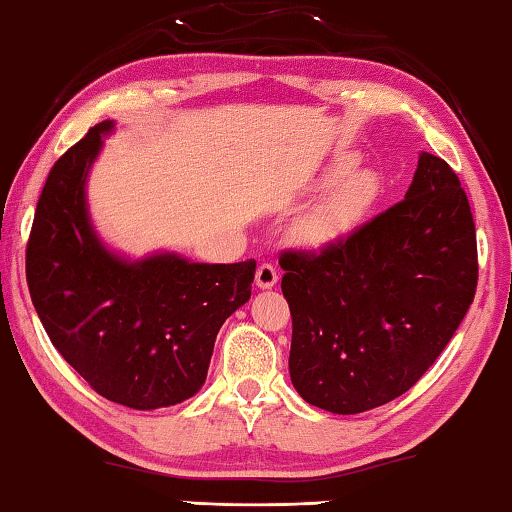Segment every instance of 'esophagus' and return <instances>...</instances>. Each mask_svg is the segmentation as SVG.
Returning <instances> with one entry per match:
<instances>
[{
    "label": "esophagus",
    "instance_id": "1",
    "mask_svg": "<svg viewBox=\"0 0 512 512\" xmlns=\"http://www.w3.org/2000/svg\"><path fill=\"white\" fill-rule=\"evenodd\" d=\"M277 280H280V273L275 271L273 264L264 262V264H259V266H257V273H255V284H257L259 289H271V287H275Z\"/></svg>",
    "mask_w": 512,
    "mask_h": 512
}]
</instances>
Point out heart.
<instances>
[{"label":"heart","mask_w":512,"mask_h":512,"mask_svg":"<svg viewBox=\"0 0 512 512\" xmlns=\"http://www.w3.org/2000/svg\"><path fill=\"white\" fill-rule=\"evenodd\" d=\"M354 155L336 158L320 178V189H332L329 196L300 225V239L323 248L341 241L366 221L384 196V180L377 171L359 169Z\"/></svg>","instance_id":"heart-1"}]
</instances>
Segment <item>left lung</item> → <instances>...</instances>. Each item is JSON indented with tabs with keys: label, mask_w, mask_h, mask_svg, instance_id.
Returning <instances> with one entry per match:
<instances>
[{
	"label": "left lung",
	"mask_w": 512,
	"mask_h": 512,
	"mask_svg": "<svg viewBox=\"0 0 512 512\" xmlns=\"http://www.w3.org/2000/svg\"><path fill=\"white\" fill-rule=\"evenodd\" d=\"M289 372L302 400L363 413L427 372L470 309L479 259L461 180L422 153L404 201L318 250H282Z\"/></svg>",
	"instance_id": "8db88e82"
}]
</instances>
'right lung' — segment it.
<instances>
[{"label":"right lung","mask_w":512,"mask_h":512,"mask_svg":"<svg viewBox=\"0 0 512 512\" xmlns=\"http://www.w3.org/2000/svg\"><path fill=\"white\" fill-rule=\"evenodd\" d=\"M110 128H90L51 167L27 244V282L69 366L106 400L151 411L198 393L216 334L250 298L257 264L108 253L90 225L85 178Z\"/></svg>","instance_id":"right-lung-1"}]
</instances>
